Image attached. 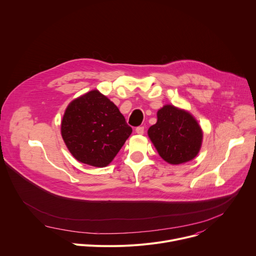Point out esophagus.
I'll list each match as a JSON object with an SVG mask.
<instances>
[{
	"label": "esophagus",
	"mask_w": 256,
	"mask_h": 256,
	"mask_svg": "<svg viewBox=\"0 0 256 256\" xmlns=\"http://www.w3.org/2000/svg\"><path fill=\"white\" fill-rule=\"evenodd\" d=\"M136 132L138 134H142L144 132V126H138V128H136Z\"/></svg>",
	"instance_id": "esophagus-1"
}]
</instances>
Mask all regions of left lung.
<instances>
[{"label": "left lung", "mask_w": 256, "mask_h": 256, "mask_svg": "<svg viewBox=\"0 0 256 256\" xmlns=\"http://www.w3.org/2000/svg\"><path fill=\"white\" fill-rule=\"evenodd\" d=\"M148 136L160 157L171 165L194 159L202 144V130L192 114L171 104L157 112V122Z\"/></svg>", "instance_id": "8db88e82"}]
</instances>
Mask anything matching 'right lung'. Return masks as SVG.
<instances>
[{
    "label": "right lung",
    "instance_id": "add662e5",
    "mask_svg": "<svg viewBox=\"0 0 256 256\" xmlns=\"http://www.w3.org/2000/svg\"><path fill=\"white\" fill-rule=\"evenodd\" d=\"M132 132L118 106L96 89L70 101L60 124L70 153L94 167L110 163Z\"/></svg>",
    "mask_w": 256,
    "mask_h": 256
}]
</instances>
